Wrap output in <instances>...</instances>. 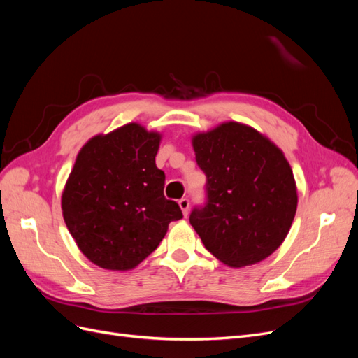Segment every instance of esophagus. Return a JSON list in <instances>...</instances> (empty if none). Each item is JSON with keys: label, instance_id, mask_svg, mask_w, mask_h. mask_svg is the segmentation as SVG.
Masks as SVG:
<instances>
[{"label": "esophagus", "instance_id": "esophagus-1", "mask_svg": "<svg viewBox=\"0 0 358 358\" xmlns=\"http://www.w3.org/2000/svg\"><path fill=\"white\" fill-rule=\"evenodd\" d=\"M179 208L182 209L183 216H188V212H189V200H188V199H180V200H179Z\"/></svg>", "mask_w": 358, "mask_h": 358}]
</instances>
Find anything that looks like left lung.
I'll return each mask as SVG.
<instances>
[{"mask_svg": "<svg viewBox=\"0 0 358 358\" xmlns=\"http://www.w3.org/2000/svg\"><path fill=\"white\" fill-rule=\"evenodd\" d=\"M208 201L189 222L208 251L230 267L263 262L287 237L297 210L292 170L252 127L224 122L192 137Z\"/></svg>", "mask_w": 358, "mask_h": 358, "instance_id": "8db88e82", "label": "left lung"}]
</instances>
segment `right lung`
Instances as JSON below:
<instances>
[{"instance_id":"add662e5","label":"right lung","mask_w":358,"mask_h":358,"mask_svg":"<svg viewBox=\"0 0 358 358\" xmlns=\"http://www.w3.org/2000/svg\"><path fill=\"white\" fill-rule=\"evenodd\" d=\"M159 133L136 122L88 140L62 192V215L83 255L106 270H129L158 248L182 218L164 197L155 164Z\"/></svg>"}]
</instances>
